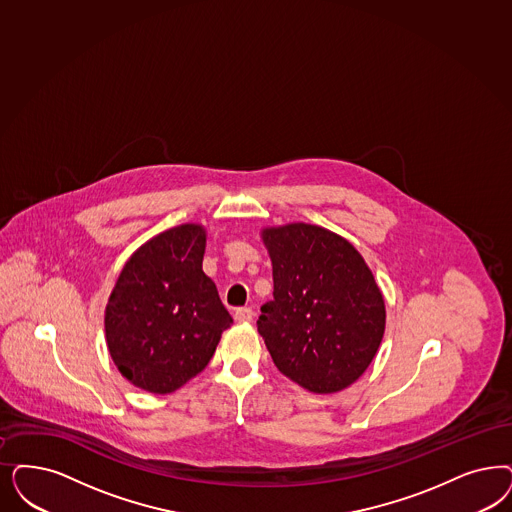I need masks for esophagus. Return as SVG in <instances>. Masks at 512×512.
Here are the masks:
<instances>
[{
  "mask_svg": "<svg viewBox=\"0 0 512 512\" xmlns=\"http://www.w3.org/2000/svg\"><path fill=\"white\" fill-rule=\"evenodd\" d=\"M234 319H236L238 323H249V321L253 319V310H251V308H238V310L234 312Z\"/></svg>",
  "mask_w": 512,
  "mask_h": 512,
  "instance_id": "1",
  "label": "esophagus"
}]
</instances>
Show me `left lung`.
<instances>
[{"instance_id":"8db88e82","label":"left lung","mask_w":512,"mask_h":512,"mask_svg":"<svg viewBox=\"0 0 512 512\" xmlns=\"http://www.w3.org/2000/svg\"><path fill=\"white\" fill-rule=\"evenodd\" d=\"M274 299L257 321L278 371L312 393L350 388L386 331V302L372 270L333 230L310 223L261 229Z\"/></svg>"}]
</instances>
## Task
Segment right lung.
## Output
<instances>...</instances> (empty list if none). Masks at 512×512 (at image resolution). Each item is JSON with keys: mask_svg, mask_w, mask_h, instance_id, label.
I'll use <instances>...</instances> for the list:
<instances>
[{"mask_svg": "<svg viewBox=\"0 0 512 512\" xmlns=\"http://www.w3.org/2000/svg\"><path fill=\"white\" fill-rule=\"evenodd\" d=\"M206 229L183 223L141 244L124 263L106 306L115 367L136 388L166 395L204 371L232 323L204 274Z\"/></svg>", "mask_w": 512, "mask_h": 512, "instance_id": "1", "label": "right lung"}]
</instances>
